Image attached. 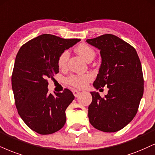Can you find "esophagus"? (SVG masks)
Masks as SVG:
<instances>
[{
  "label": "esophagus",
  "mask_w": 155,
  "mask_h": 155,
  "mask_svg": "<svg viewBox=\"0 0 155 155\" xmlns=\"http://www.w3.org/2000/svg\"><path fill=\"white\" fill-rule=\"evenodd\" d=\"M72 93H73V95H74L75 97H78V95H80V93H81V92H80L79 91H78V90H73V91H72Z\"/></svg>",
  "instance_id": "1"
}]
</instances>
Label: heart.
<instances>
[{
  "label": "heart",
  "instance_id": "b5f03b06",
  "mask_svg": "<svg viewBox=\"0 0 155 155\" xmlns=\"http://www.w3.org/2000/svg\"><path fill=\"white\" fill-rule=\"evenodd\" d=\"M76 52L85 61L90 59H93L95 57V51L85 44H81L76 47ZM69 57L68 51H64L59 57L57 60V64L60 69L64 68L66 66ZM91 79V76L89 74H83V75H71L67 79V83L73 85L74 87H84L86 85L87 82Z\"/></svg>",
  "mask_w": 155,
  "mask_h": 155
}]
</instances>
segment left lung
Masks as SVG:
<instances>
[{
	"mask_svg": "<svg viewBox=\"0 0 155 155\" xmlns=\"http://www.w3.org/2000/svg\"><path fill=\"white\" fill-rule=\"evenodd\" d=\"M100 50L101 64L93 83L95 89L107 86L104 98L91 92L88 107L91 125L105 132H116L129 124L136 116L144 93L142 68L136 49L113 34L87 39Z\"/></svg>",
	"mask_w": 155,
	"mask_h": 155,
	"instance_id": "8db88e82",
	"label": "left lung"
}]
</instances>
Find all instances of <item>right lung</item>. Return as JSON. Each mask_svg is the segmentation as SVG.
Returning a JSON list of instances; mask_svg holds the SVG:
<instances>
[{
    "label": "right lung",
    "instance_id": "1",
    "mask_svg": "<svg viewBox=\"0 0 155 155\" xmlns=\"http://www.w3.org/2000/svg\"><path fill=\"white\" fill-rule=\"evenodd\" d=\"M80 41L45 34L18 51L11 78L15 104L24 123L38 134H53L65 124V110L74 96L68 89L49 93L47 79L59 72L60 55Z\"/></svg>",
    "mask_w": 155,
    "mask_h": 155
}]
</instances>
